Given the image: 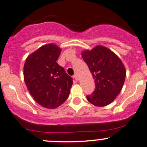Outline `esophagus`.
Masks as SVG:
<instances>
[{
	"mask_svg": "<svg viewBox=\"0 0 147 147\" xmlns=\"http://www.w3.org/2000/svg\"><path fill=\"white\" fill-rule=\"evenodd\" d=\"M73 78L75 79V80H76V81H78V80H79V77H78V75H77V74H75V75H74V76H73Z\"/></svg>",
	"mask_w": 147,
	"mask_h": 147,
	"instance_id": "esophagus-1",
	"label": "esophagus"
}]
</instances>
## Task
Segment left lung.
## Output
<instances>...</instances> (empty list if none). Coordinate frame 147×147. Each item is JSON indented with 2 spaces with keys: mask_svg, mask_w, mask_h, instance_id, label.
I'll return each instance as SVG.
<instances>
[{
  "mask_svg": "<svg viewBox=\"0 0 147 147\" xmlns=\"http://www.w3.org/2000/svg\"><path fill=\"white\" fill-rule=\"evenodd\" d=\"M95 82V89L86 98L96 106H105L120 94L126 72L120 58L107 48L97 46L82 54Z\"/></svg>",
  "mask_w": 147,
  "mask_h": 147,
  "instance_id": "1",
  "label": "left lung"
}]
</instances>
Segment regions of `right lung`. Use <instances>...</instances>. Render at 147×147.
<instances>
[{
	"label": "right lung",
	"instance_id": "right-lung-1",
	"mask_svg": "<svg viewBox=\"0 0 147 147\" xmlns=\"http://www.w3.org/2000/svg\"><path fill=\"white\" fill-rule=\"evenodd\" d=\"M61 49L47 44L27 57L24 66V79L29 93L38 104L55 109L68 98L72 78L57 61Z\"/></svg>",
	"mask_w": 147,
	"mask_h": 147
}]
</instances>
